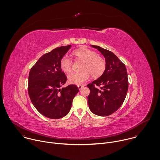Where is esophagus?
I'll return each instance as SVG.
<instances>
[{
	"instance_id": "1",
	"label": "esophagus",
	"mask_w": 160,
	"mask_h": 160,
	"mask_svg": "<svg viewBox=\"0 0 160 160\" xmlns=\"http://www.w3.org/2000/svg\"><path fill=\"white\" fill-rule=\"evenodd\" d=\"M83 86H84L83 85H78L77 87H78V88H79V90H81V89L83 87Z\"/></svg>"
}]
</instances>
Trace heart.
<instances>
[{"label":"heart","mask_w":160,"mask_h":160,"mask_svg":"<svg viewBox=\"0 0 160 160\" xmlns=\"http://www.w3.org/2000/svg\"><path fill=\"white\" fill-rule=\"evenodd\" d=\"M73 55L78 60L83 62L80 73H73L68 76V80L72 84L80 85L86 82L90 75L94 78L100 77L104 72L106 62L104 58L87 48H80L73 52ZM61 70L70 73L72 68V61L68 56H64L60 61Z\"/></svg>","instance_id":"obj_1"}]
</instances>
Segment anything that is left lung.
Here are the masks:
<instances>
[{
	"mask_svg": "<svg viewBox=\"0 0 160 160\" xmlns=\"http://www.w3.org/2000/svg\"><path fill=\"white\" fill-rule=\"evenodd\" d=\"M105 58L104 73L87 85L90 110L98 116H109L122 105L128 91V81L125 64L112 52L98 45H92ZM99 87V88L98 87Z\"/></svg>",
	"mask_w": 160,
	"mask_h": 160,
	"instance_id": "obj_1",
	"label": "left lung"
}]
</instances>
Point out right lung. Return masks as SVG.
<instances>
[{
	"label": "right lung",
	"mask_w": 160,
	"mask_h": 160,
	"mask_svg": "<svg viewBox=\"0 0 160 160\" xmlns=\"http://www.w3.org/2000/svg\"><path fill=\"white\" fill-rule=\"evenodd\" d=\"M70 48L71 45L59 47L43 54L29 73L28 90L30 100L40 114L51 119L66 116L79 91L75 85L60 88L67 80L60 61Z\"/></svg>",
	"instance_id": "add662e5"
}]
</instances>
